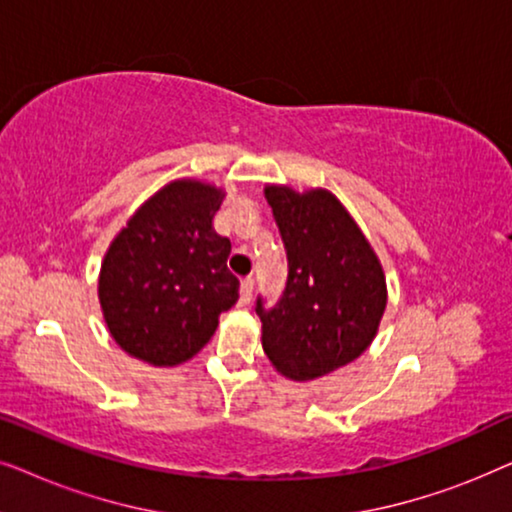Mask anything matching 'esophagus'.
Instances as JSON below:
<instances>
[{"label":"esophagus","mask_w":512,"mask_h":512,"mask_svg":"<svg viewBox=\"0 0 512 512\" xmlns=\"http://www.w3.org/2000/svg\"><path fill=\"white\" fill-rule=\"evenodd\" d=\"M251 293H254V277H244L240 284V305H249Z\"/></svg>","instance_id":"esophagus-1"}]
</instances>
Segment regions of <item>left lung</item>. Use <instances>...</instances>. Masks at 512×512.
<instances>
[{"instance_id":"obj_1","label":"left lung","mask_w":512,"mask_h":512,"mask_svg":"<svg viewBox=\"0 0 512 512\" xmlns=\"http://www.w3.org/2000/svg\"><path fill=\"white\" fill-rule=\"evenodd\" d=\"M289 279L272 310L261 298L263 352L279 375L310 382L366 352L387 307V279L368 237L326 188L268 184Z\"/></svg>"}]
</instances>
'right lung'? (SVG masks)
<instances>
[{"instance_id": "add662e5", "label": "right lung", "mask_w": 512, "mask_h": 512, "mask_svg": "<svg viewBox=\"0 0 512 512\" xmlns=\"http://www.w3.org/2000/svg\"><path fill=\"white\" fill-rule=\"evenodd\" d=\"M223 188L177 179L118 230L97 282L102 317L125 354L156 368L193 359L221 312L240 298L228 270L230 240L214 230Z\"/></svg>"}]
</instances>
